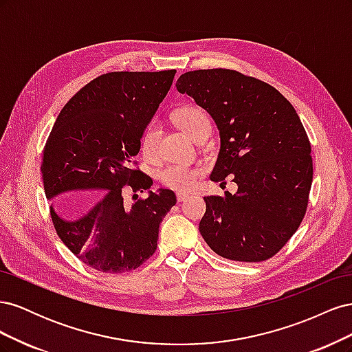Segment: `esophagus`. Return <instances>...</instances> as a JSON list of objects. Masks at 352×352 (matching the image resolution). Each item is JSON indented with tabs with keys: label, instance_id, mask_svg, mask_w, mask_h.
<instances>
[{
	"label": "esophagus",
	"instance_id": "obj_1",
	"mask_svg": "<svg viewBox=\"0 0 352 352\" xmlns=\"http://www.w3.org/2000/svg\"><path fill=\"white\" fill-rule=\"evenodd\" d=\"M176 198H177L179 202H182V201H185V199L189 198V194H186V192H177V194H176Z\"/></svg>",
	"mask_w": 352,
	"mask_h": 352
}]
</instances>
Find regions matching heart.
<instances>
[{
  "instance_id": "heart-1",
  "label": "heart",
  "mask_w": 352,
  "mask_h": 352,
  "mask_svg": "<svg viewBox=\"0 0 352 352\" xmlns=\"http://www.w3.org/2000/svg\"><path fill=\"white\" fill-rule=\"evenodd\" d=\"M176 123L186 135L192 140H197L199 133L210 127V120L207 114L197 107H182L176 113ZM160 136V124L153 122L144 135L142 153L148 160H154L157 155V141ZM202 175L201 167L188 166L182 163L167 164L160 172V180L167 186L176 190L190 189Z\"/></svg>"
}]
</instances>
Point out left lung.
Masks as SVG:
<instances>
[{"mask_svg": "<svg viewBox=\"0 0 352 352\" xmlns=\"http://www.w3.org/2000/svg\"><path fill=\"white\" fill-rule=\"evenodd\" d=\"M214 120L220 151L212 182L236 194L204 197L199 232L228 260L257 263L300 228L313 182L311 145L292 104L269 83L229 69L186 72L176 82Z\"/></svg>", "mask_w": 352, "mask_h": 352, "instance_id": "1", "label": "left lung"}]
</instances>
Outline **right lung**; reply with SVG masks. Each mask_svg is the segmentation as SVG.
Listing matches in <instances>:
<instances>
[{
    "mask_svg": "<svg viewBox=\"0 0 352 352\" xmlns=\"http://www.w3.org/2000/svg\"><path fill=\"white\" fill-rule=\"evenodd\" d=\"M176 70L111 72L91 80L60 111L42 154V182L63 243L104 273L135 270L157 250L158 228L176 204L170 189L148 190L124 206L126 189H150L133 168L141 138L173 83ZM79 190H101L100 201L77 217ZM138 197V195H136Z\"/></svg>",
    "mask_w": 352,
    "mask_h": 352,
    "instance_id": "right-lung-1",
    "label": "right lung"
}]
</instances>
